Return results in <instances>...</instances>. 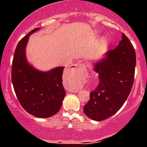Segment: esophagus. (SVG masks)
<instances>
[{
	"mask_svg": "<svg viewBox=\"0 0 147 147\" xmlns=\"http://www.w3.org/2000/svg\"><path fill=\"white\" fill-rule=\"evenodd\" d=\"M79 67H80V69L83 70V69H85L86 68V65L85 64H79Z\"/></svg>",
	"mask_w": 147,
	"mask_h": 147,
	"instance_id": "34e87169",
	"label": "esophagus"
}]
</instances>
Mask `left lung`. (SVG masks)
<instances>
[{"label": "left lung", "instance_id": "8db88e82", "mask_svg": "<svg viewBox=\"0 0 147 147\" xmlns=\"http://www.w3.org/2000/svg\"><path fill=\"white\" fill-rule=\"evenodd\" d=\"M136 63L133 46L122 33L117 47L93 62V70L98 74L99 83L90 93L89 102L83 108L88 118L99 121L118 112L132 89Z\"/></svg>", "mask_w": 147, "mask_h": 147}]
</instances>
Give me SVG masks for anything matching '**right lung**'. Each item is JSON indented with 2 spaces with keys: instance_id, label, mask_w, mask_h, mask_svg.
Masks as SVG:
<instances>
[{
  "instance_id": "right-lung-1",
  "label": "right lung",
  "mask_w": 147,
  "mask_h": 147,
  "mask_svg": "<svg viewBox=\"0 0 147 147\" xmlns=\"http://www.w3.org/2000/svg\"><path fill=\"white\" fill-rule=\"evenodd\" d=\"M40 29L34 28L18 42L12 61L11 81L18 101L28 113L49 118L60 110L65 96L62 85L64 67L42 71L28 62L26 48L29 36Z\"/></svg>"
}]
</instances>
